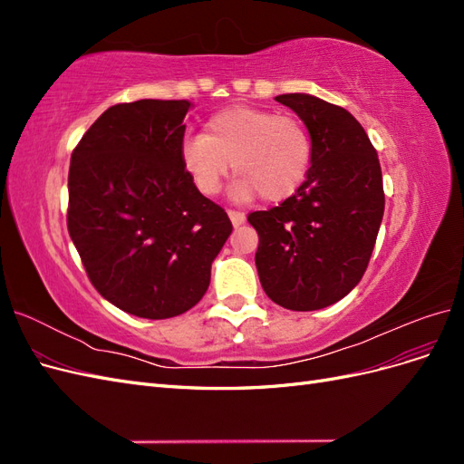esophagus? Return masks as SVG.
I'll use <instances>...</instances> for the list:
<instances>
[{
  "mask_svg": "<svg viewBox=\"0 0 464 464\" xmlns=\"http://www.w3.org/2000/svg\"><path fill=\"white\" fill-rule=\"evenodd\" d=\"M228 217H230L234 227H242V224L246 222V215L240 213V210H232V208H230V210H228Z\"/></svg>",
  "mask_w": 464,
  "mask_h": 464,
  "instance_id": "obj_1",
  "label": "esophagus"
}]
</instances>
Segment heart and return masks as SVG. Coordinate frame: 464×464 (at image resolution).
I'll use <instances>...</instances> for the list:
<instances>
[{
	"label": "heart",
	"instance_id": "obj_1",
	"mask_svg": "<svg viewBox=\"0 0 464 464\" xmlns=\"http://www.w3.org/2000/svg\"><path fill=\"white\" fill-rule=\"evenodd\" d=\"M179 157L195 188L205 195L220 191L234 164L240 176L234 186L236 199L246 201L261 193L266 201H283L310 174L314 145L298 118L234 106L210 116L205 133L186 135Z\"/></svg>",
	"mask_w": 464,
	"mask_h": 464
}]
</instances>
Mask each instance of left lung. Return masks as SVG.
Returning <instances> with one entry per match:
<instances>
[{"label": "left lung", "instance_id": "1", "mask_svg": "<svg viewBox=\"0 0 464 464\" xmlns=\"http://www.w3.org/2000/svg\"><path fill=\"white\" fill-rule=\"evenodd\" d=\"M275 101L305 123L314 160L292 198L247 217L259 234L256 265L275 304L314 312L343 300L368 269L385 208L382 166L344 108L304 92Z\"/></svg>", "mask_w": 464, "mask_h": 464}]
</instances>
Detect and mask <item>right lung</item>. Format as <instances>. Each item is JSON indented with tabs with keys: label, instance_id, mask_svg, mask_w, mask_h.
Instances as JSON below:
<instances>
[{
	"label": "right lung",
	"instance_id": "obj_1",
	"mask_svg": "<svg viewBox=\"0 0 464 464\" xmlns=\"http://www.w3.org/2000/svg\"><path fill=\"white\" fill-rule=\"evenodd\" d=\"M189 108L152 98L116 104L72 154L69 236L101 296L137 317L191 310L232 232L181 164Z\"/></svg>",
	"mask_w": 464,
	"mask_h": 464
}]
</instances>
